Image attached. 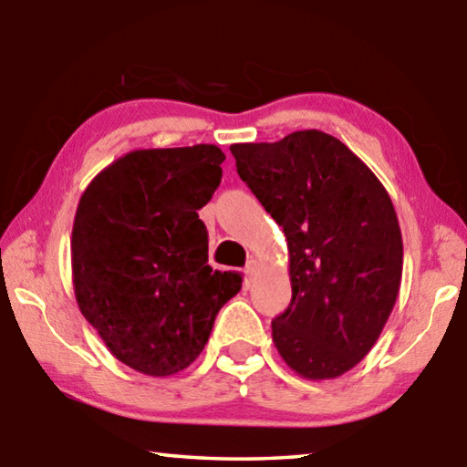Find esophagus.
Instances as JSON below:
<instances>
[{
    "label": "esophagus",
    "instance_id": "34e87169",
    "mask_svg": "<svg viewBox=\"0 0 467 467\" xmlns=\"http://www.w3.org/2000/svg\"><path fill=\"white\" fill-rule=\"evenodd\" d=\"M255 272H257V262H247V267H244V278H247V282H251L253 280V275H255Z\"/></svg>",
    "mask_w": 467,
    "mask_h": 467
}]
</instances>
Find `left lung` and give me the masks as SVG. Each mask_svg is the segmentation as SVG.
Listing matches in <instances>:
<instances>
[{
  "mask_svg": "<svg viewBox=\"0 0 467 467\" xmlns=\"http://www.w3.org/2000/svg\"><path fill=\"white\" fill-rule=\"evenodd\" d=\"M231 152L286 234L292 300L272 321L280 357L311 381L344 375L370 352L398 300L404 244L389 193L319 130Z\"/></svg>",
  "mask_w": 467,
  "mask_h": 467,
  "instance_id": "8db88e82",
  "label": "left lung"
}]
</instances>
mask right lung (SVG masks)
<instances>
[{"instance_id": "1", "label": "right lung", "mask_w": 467, "mask_h": 467, "mask_svg": "<svg viewBox=\"0 0 467 467\" xmlns=\"http://www.w3.org/2000/svg\"><path fill=\"white\" fill-rule=\"evenodd\" d=\"M214 144L150 148L90 181L72 231L78 306L110 354L150 377L200 357L218 311L241 290L236 272L208 265L197 210L223 179Z\"/></svg>"}]
</instances>
